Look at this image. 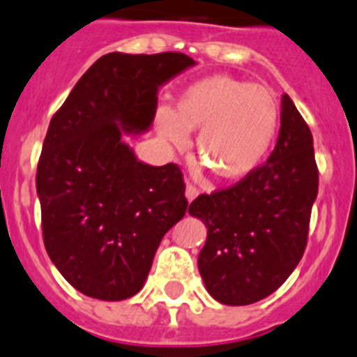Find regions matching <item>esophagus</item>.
<instances>
[{"label": "esophagus", "mask_w": 357, "mask_h": 357, "mask_svg": "<svg viewBox=\"0 0 357 357\" xmlns=\"http://www.w3.org/2000/svg\"><path fill=\"white\" fill-rule=\"evenodd\" d=\"M199 194H201V192H199L197 186H194V185H186V190H185V197H186V201H188V202L195 201V199H197V195H199Z\"/></svg>", "instance_id": "obj_1"}]
</instances>
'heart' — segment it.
<instances>
[{
  "mask_svg": "<svg viewBox=\"0 0 357 357\" xmlns=\"http://www.w3.org/2000/svg\"><path fill=\"white\" fill-rule=\"evenodd\" d=\"M282 111L276 95L262 84L213 73L186 86L174 111L158 107L160 137L185 151L199 132L197 156L216 178L239 181L254 174L271 151Z\"/></svg>",
  "mask_w": 357,
  "mask_h": 357,
  "instance_id": "1",
  "label": "heart"
}]
</instances>
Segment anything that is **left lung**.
<instances>
[{"label": "left lung", "instance_id": "obj_1", "mask_svg": "<svg viewBox=\"0 0 357 357\" xmlns=\"http://www.w3.org/2000/svg\"><path fill=\"white\" fill-rule=\"evenodd\" d=\"M280 123L278 141L262 167L231 188L199 195L188 208L208 227L199 273L222 305L268 298L305 254L319 190L314 137L289 95L282 96Z\"/></svg>", "mask_w": 357, "mask_h": 357}]
</instances>
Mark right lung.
Listing matches in <instances>:
<instances>
[{
    "label": "right lung",
    "mask_w": 357,
    "mask_h": 357,
    "mask_svg": "<svg viewBox=\"0 0 357 357\" xmlns=\"http://www.w3.org/2000/svg\"><path fill=\"white\" fill-rule=\"evenodd\" d=\"M194 65L181 52H111L52 116L36 169L43 243L84 296L121 301L137 294L162 238L185 216L178 165L141 162L125 137L151 128L158 89Z\"/></svg>",
    "instance_id": "add662e5"
}]
</instances>
